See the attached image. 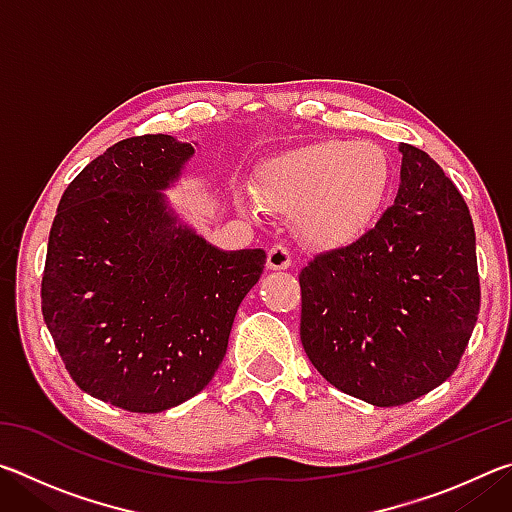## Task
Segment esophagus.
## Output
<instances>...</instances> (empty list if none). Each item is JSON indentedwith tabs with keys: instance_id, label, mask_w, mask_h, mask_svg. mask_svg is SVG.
I'll use <instances>...</instances> for the list:
<instances>
[{
	"instance_id": "obj_1",
	"label": "esophagus",
	"mask_w": 512,
	"mask_h": 512,
	"mask_svg": "<svg viewBox=\"0 0 512 512\" xmlns=\"http://www.w3.org/2000/svg\"><path fill=\"white\" fill-rule=\"evenodd\" d=\"M266 264L271 271H284V268L291 266V250L282 244H275L271 250H268Z\"/></svg>"
}]
</instances>
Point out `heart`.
I'll return each mask as SVG.
<instances>
[{"label":"heart","mask_w":512,"mask_h":512,"mask_svg":"<svg viewBox=\"0 0 512 512\" xmlns=\"http://www.w3.org/2000/svg\"><path fill=\"white\" fill-rule=\"evenodd\" d=\"M393 169L375 142L323 140L282 151L257 171V196L293 212L300 235L316 244H348L384 210Z\"/></svg>","instance_id":"obj_1"}]
</instances>
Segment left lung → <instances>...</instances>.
Masks as SVG:
<instances>
[{"mask_svg":"<svg viewBox=\"0 0 512 512\" xmlns=\"http://www.w3.org/2000/svg\"><path fill=\"white\" fill-rule=\"evenodd\" d=\"M395 203L375 228L302 268L300 341L329 384L402 406L458 368L481 307L463 196L427 153L400 144Z\"/></svg>","mask_w":512,"mask_h":512,"instance_id":"8db88e82","label":"left lung"}]
</instances>
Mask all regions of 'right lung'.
Masks as SVG:
<instances>
[{"label": "right lung", "instance_id": "1", "mask_svg": "<svg viewBox=\"0 0 512 512\" xmlns=\"http://www.w3.org/2000/svg\"><path fill=\"white\" fill-rule=\"evenodd\" d=\"M192 155L160 133L112 144L51 223L47 329L76 386L124 411H167L210 384L266 264L262 248H214L169 210L162 189Z\"/></svg>", "mask_w": 512, "mask_h": 512}]
</instances>
